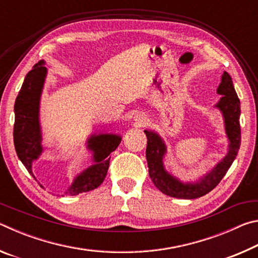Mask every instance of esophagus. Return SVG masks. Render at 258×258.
Returning a JSON list of instances; mask_svg holds the SVG:
<instances>
[{
  "mask_svg": "<svg viewBox=\"0 0 258 258\" xmlns=\"http://www.w3.org/2000/svg\"><path fill=\"white\" fill-rule=\"evenodd\" d=\"M135 120H137L139 124H145L147 120V116L143 115V113H138V115H135Z\"/></svg>",
  "mask_w": 258,
  "mask_h": 258,
  "instance_id": "obj_1",
  "label": "esophagus"
}]
</instances>
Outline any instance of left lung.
<instances>
[{"instance_id":"8db88e82","label":"left lung","mask_w":258,"mask_h":258,"mask_svg":"<svg viewBox=\"0 0 258 258\" xmlns=\"http://www.w3.org/2000/svg\"><path fill=\"white\" fill-rule=\"evenodd\" d=\"M217 93L222 95L216 107L223 113L225 132L229 139V151L224 159L220 161L211 172L195 183H182L176 177L165 171L163 159L166 154V146L158 134L146 130L148 139L146 150L149 175L154 184L163 194L174 198L196 199L211 192L228 172L230 166L237 157L241 143L240 130V100L235 93L232 80L226 72L222 75Z\"/></svg>"}]
</instances>
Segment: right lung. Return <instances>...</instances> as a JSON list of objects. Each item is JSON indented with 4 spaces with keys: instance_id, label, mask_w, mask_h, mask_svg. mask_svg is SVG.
Returning <instances> with one entry per match:
<instances>
[{
    "instance_id": "obj_1",
    "label": "right lung",
    "mask_w": 258,
    "mask_h": 258,
    "mask_svg": "<svg viewBox=\"0 0 258 258\" xmlns=\"http://www.w3.org/2000/svg\"><path fill=\"white\" fill-rule=\"evenodd\" d=\"M44 61H40L25 77L23 86L15 102L14 142L21 163L33 174L32 163L43 151L40 119V99L46 77ZM121 138L116 134L92 135L87 140V148L93 152L94 165L90 166L74 180L66 195L77 196L94 190L103 182L109 168L110 154L116 150ZM35 177V176H34Z\"/></svg>"
}]
</instances>
